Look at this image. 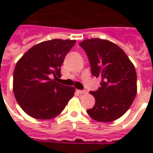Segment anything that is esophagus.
I'll use <instances>...</instances> for the list:
<instances>
[{"instance_id":"esophagus-1","label":"esophagus","mask_w":153,"mask_h":153,"mask_svg":"<svg viewBox=\"0 0 153 153\" xmlns=\"http://www.w3.org/2000/svg\"><path fill=\"white\" fill-rule=\"evenodd\" d=\"M78 91V93H80V94H85L87 93L86 90H77Z\"/></svg>"}]
</instances>
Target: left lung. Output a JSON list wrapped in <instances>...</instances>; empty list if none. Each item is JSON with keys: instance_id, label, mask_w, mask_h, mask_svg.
Wrapping results in <instances>:
<instances>
[{"instance_id": "left-lung-1", "label": "left lung", "mask_w": 153, "mask_h": 153, "mask_svg": "<svg viewBox=\"0 0 153 153\" xmlns=\"http://www.w3.org/2000/svg\"><path fill=\"white\" fill-rule=\"evenodd\" d=\"M79 46L85 51L93 76L101 77V87L90 93L96 102L87 113L97 121L110 122L124 115L137 93L135 68L121 48L107 40L86 39Z\"/></svg>"}]
</instances>
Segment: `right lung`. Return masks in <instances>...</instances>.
<instances>
[{
    "label": "right lung",
    "mask_w": 153,
    "mask_h": 153,
    "mask_svg": "<svg viewBox=\"0 0 153 153\" xmlns=\"http://www.w3.org/2000/svg\"><path fill=\"white\" fill-rule=\"evenodd\" d=\"M75 42L46 41L30 48L17 62L13 89L17 102L28 115L39 120L53 118L74 96V88L57 83L56 79L61 76V65Z\"/></svg>",
    "instance_id": "obj_1"
}]
</instances>
